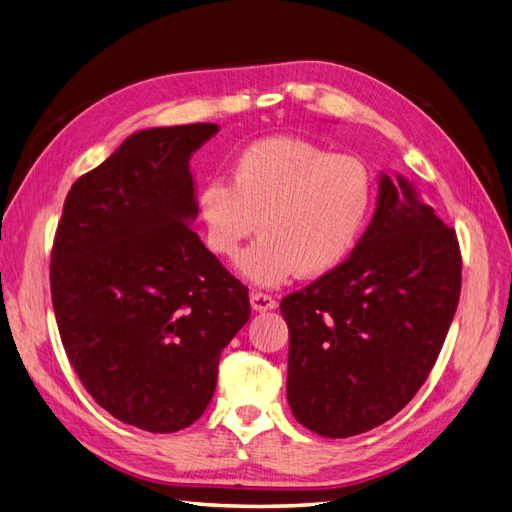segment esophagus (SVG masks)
<instances>
[{
  "mask_svg": "<svg viewBox=\"0 0 512 512\" xmlns=\"http://www.w3.org/2000/svg\"><path fill=\"white\" fill-rule=\"evenodd\" d=\"M250 303H252V307L256 309V312H267V309H275L277 307V301H275L273 294L258 292V290L250 292Z\"/></svg>",
  "mask_w": 512,
  "mask_h": 512,
  "instance_id": "1",
  "label": "esophagus"
}]
</instances>
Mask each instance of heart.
I'll return each instance as SVG.
<instances>
[{"label": "heart", "mask_w": 512, "mask_h": 512, "mask_svg": "<svg viewBox=\"0 0 512 512\" xmlns=\"http://www.w3.org/2000/svg\"><path fill=\"white\" fill-rule=\"evenodd\" d=\"M369 166L297 136H269L232 160L228 183L213 179L196 198L209 250L241 254L256 228L260 241L239 262L256 284H282L294 273L320 277L359 243L374 207Z\"/></svg>", "instance_id": "1"}]
</instances>
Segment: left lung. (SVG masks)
<instances>
[{
  "instance_id": "left-lung-1",
  "label": "left lung",
  "mask_w": 512,
  "mask_h": 512,
  "mask_svg": "<svg viewBox=\"0 0 512 512\" xmlns=\"http://www.w3.org/2000/svg\"><path fill=\"white\" fill-rule=\"evenodd\" d=\"M459 292L455 230L404 177L380 175L376 213L352 254L282 299L294 418L335 440L404 410L436 365Z\"/></svg>"
}]
</instances>
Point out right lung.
I'll return each mask as SVG.
<instances>
[{
	"mask_svg": "<svg viewBox=\"0 0 512 512\" xmlns=\"http://www.w3.org/2000/svg\"><path fill=\"white\" fill-rule=\"evenodd\" d=\"M215 123L128 136L74 181L51 252L61 344L85 391L121 423L190 427L218 382L220 354L250 297L190 228L192 153Z\"/></svg>",
	"mask_w": 512,
	"mask_h": 512,
	"instance_id": "1",
	"label": "right lung"
}]
</instances>
